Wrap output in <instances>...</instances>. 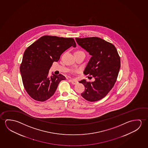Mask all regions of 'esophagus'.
<instances>
[{
  "label": "esophagus",
  "mask_w": 148,
  "mask_h": 148,
  "mask_svg": "<svg viewBox=\"0 0 148 148\" xmlns=\"http://www.w3.org/2000/svg\"><path fill=\"white\" fill-rule=\"evenodd\" d=\"M69 81H71V82L72 83V84H73L75 85L76 84H77V80H69Z\"/></svg>",
  "instance_id": "34e87169"
}]
</instances>
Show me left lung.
<instances>
[{
    "label": "left lung",
    "instance_id": "left-lung-1",
    "mask_svg": "<svg viewBox=\"0 0 148 148\" xmlns=\"http://www.w3.org/2000/svg\"><path fill=\"white\" fill-rule=\"evenodd\" d=\"M75 40L92 56L83 73L95 79L92 82L85 79L79 81L85 88L81 96L87 101H98L115 84L120 68L119 56L114 45L100 38H75Z\"/></svg>",
    "mask_w": 148,
    "mask_h": 148
}]
</instances>
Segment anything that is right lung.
<instances>
[{"label": "right lung", "instance_id": "add662e5", "mask_svg": "<svg viewBox=\"0 0 148 148\" xmlns=\"http://www.w3.org/2000/svg\"><path fill=\"white\" fill-rule=\"evenodd\" d=\"M76 47L73 38L45 35L26 49L20 66L24 87L29 95L36 101L47 100L53 95L60 82L66 79L60 74L48 77L53 62L69 48Z\"/></svg>", "mask_w": 148, "mask_h": 148}]
</instances>
